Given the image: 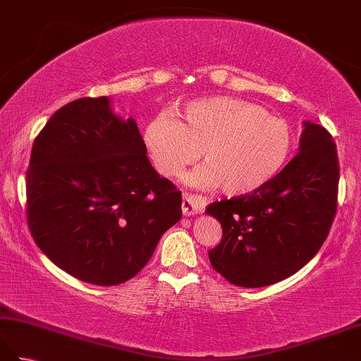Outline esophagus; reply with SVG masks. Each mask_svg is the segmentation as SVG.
I'll return each instance as SVG.
<instances>
[{"instance_id": "34e87169", "label": "esophagus", "mask_w": 361, "mask_h": 361, "mask_svg": "<svg viewBox=\"0 0 361 361\" xmlns=\"http://www.w3.org/2000/svg\"><path fill=\"white\" fill-rule=\"evenodd\" d=\"M206 203H208V200H206L204 197L185 192V194H183L181 211H183V214H185V216H188V217H189V216H194V214L203 212Z\"/></svg>"}]
</instances>
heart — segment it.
<instances>
[{
    "label": "heart",
    "instance_id": "obj_1",
    "mask_svg": "<svg viewBox=\"0 0 361 361\" xmlns=\"http://www.w3.org/2000/svg\"><path fill=\"white\" fill-rule=\"evenodd\" d=\"M145 150L157 171L173 178L200 157L206 163L186 175L197 188L221 186L240 195L262 188L291 157L295 130L287 119L242 99L217 96L190 101L178 119L159 113L144 128Z\"/></svg>",
    "mask_w": 361,
    "mask_h": 361
}]
</instances>
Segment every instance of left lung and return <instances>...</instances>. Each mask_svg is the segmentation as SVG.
Listing matches in <instances>:
<instances>
[{
	"mask_svg": "<svg viewBox=\"0 0 361 361\" xmlns=\"http://www.w3.org/2000/svg\"><path fill=\"white\" fill-rule=\"evenodd\" d=\"M340 163L332 135L304 122L299 153L250 194L206 208L224 237L209 260L234 286H271L309 262L327 239L338 204Z\"/></svg>",
	"mask_w": 361,
	"mask_h": 361,
	"instance_id": "obj_1",
	"label": "left lung"
}]
</instances>
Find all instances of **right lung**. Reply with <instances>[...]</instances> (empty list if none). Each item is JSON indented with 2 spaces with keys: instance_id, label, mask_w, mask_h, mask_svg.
<instances>
[{
  "instance_id": "right-lung-1",
  "label": "right lung",
  "mask_w": 361,
  "mask_h": 361,
  "mask_svg": "<svg viewBox=\"0 0 361 361\" xmlns=\"http://www.w3.org/2000/svg\"><path fill=\"white\" fill-rule=\"evenodd\" d=\"M145 153L136 122L114 116L106 96L80 97L46 122L26 172V219L59 268L118 286L149 262L181 219V192Z\"/></svg>"
}]
</instances>
